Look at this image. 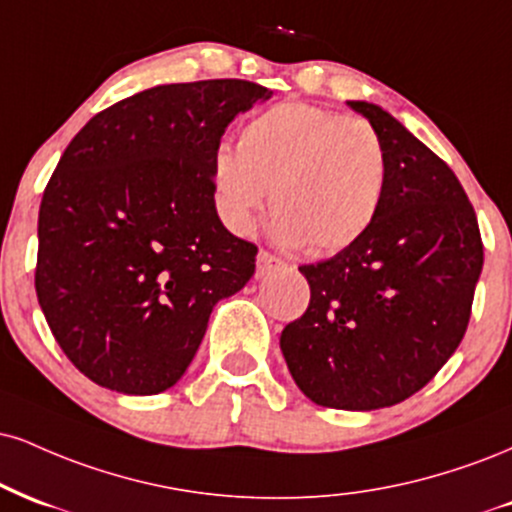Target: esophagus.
Returning a JSON list of instances; mask_svg holds the SVG:
<instances>
[{"instance_id": "obj_1", "label": "esophagus", "mask_w": 512, "mask_h": 512, "mask_svg": "<svg viewBox=\"0 0 512 512\" xmlns=\"http://www.w3.org/2000/svg\"><path fill=\"white\" fill-rule=\"evenodd\" d=\"M283 267V262L279 260V257L269 255L267 250H260V255H257V272L255 276L257 279H264V276H269L272 272H276V269Z\"/></svg>"}]
</instances>
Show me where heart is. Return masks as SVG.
<instances>
[{
	"label": "heart",
	"instance_id": "b5f03b06",
	"mask_svg": "<svg viewBox=\"0 0 512 512\" xmlns=\"http://www.w3.org/2000/svg\"><path fill=\"white\" fill-rule=\"evenodd\" d=\"M386 150L372 123L303 102L269 107L245 123L238 150L212 162L226 226L252 231L272 190L274 236L310 252H338L377 219L386 190Z\"/></svg>",
	"mask_w": 512,
	"mask_h": 512
}]
</instances>
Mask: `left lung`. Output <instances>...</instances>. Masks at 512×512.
Listing matches in <instances>:
<instances>
[{
	"instance_id": "8db88e82",
	"label": "left lung",
	"mask_w": 512,
	"mask_h": 512,
	"mask_svg": "<svg viewBox=\"0 0 512 512\" xmlns=\"http://www.w3.org/2000/svg\"><path fill=\"white\" fill-rule=\"evenodd\" d=\"M348 104L384 143V200L360 240L300 267L310 305L281 353L312 403L367 412L420 391L460 346L484 248L451 166L379 104Z\"/></svg>"
}]
</instances>
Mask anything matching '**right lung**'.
Here are the masks:
<instances>
[{"label": "right lung", "mask_w": 512, "mask_h": 512, "mask_svg": "<svg viewBox=\"0 0 512 512\" xmlns=\"http://www.w3.org/2000/svg\"><path fill=\"white\" fill-rule=\"evenodd\" d=\"M250 80L157 85L80 128L42 195L35 291L66 357L116 393L155 396L200 348L257 248L221 224L212 162Z\"/></svg>", "instance_id": "add662e5"}]
</instances>
